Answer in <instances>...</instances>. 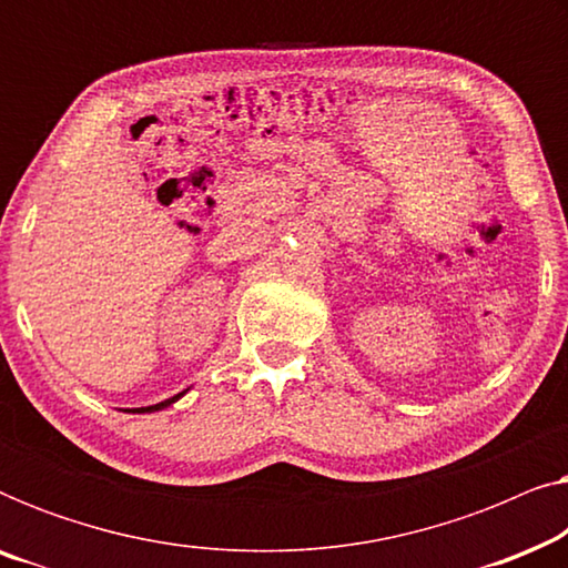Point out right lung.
Returning a JSON list of instances; mask_svg holds the SVG:
<instances>
[{
	"instance_id": "add662e5",
	"label": "right lung",
	"mask_w": 568,
	"mask_h": 568,
	"mask_svg": "<svg viewBox=\"0 0 568 568\" xmlns=\"http://www.w3.org/2000/svg\"><path fill=\"white\" fill-rule=\"evenodd\" d=\"M185 393V390H183ZM183 393H178V395H173V398H168V400H162V403H154V406H146V408H134L136 414H152V410H162V408H168L170 403H175L178 398H183Z\"/></svg>"
}]
</instances>
